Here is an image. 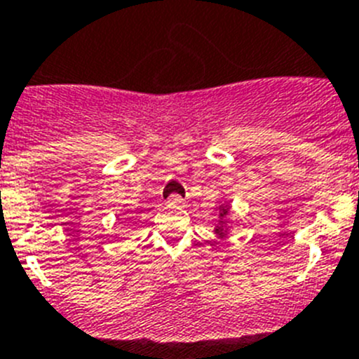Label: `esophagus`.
Masks as SVG:
<instances>
[{
  "label": "esophagus",
  "instance_id": "esophagus-1",
  "mask_svg": "<svg viewBox=\"0 0 359 359\" xmlns=\"http://www.w3.org/2000/svg\"><path fill=\"white\" fill-rule=\"evenodd\" d=\"M167 203L172 205V207H182L183 203H185V199H183L180 194H170L169 199H167Z\"/></svg>",
  "mask_w": 359,
  "mask_h": 359
}]
</instances>
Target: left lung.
Returning a JSON list of instances; mask_svg holds the SVG:
<instances>
[{
  "label": "left lung",
  "mask_w": 359,
  "mask_h": 359,
  "mask_svg": "<svg viewBox=\"0 0 359 359\" xmlns=\"http://www.w3.org/2000/svg\"><path fill=\"white\" fill-rule=\"evenodd\" d=\"M226 214H228V208L223 207V212H221V219H223ZM221 223H223V221H221ZM215 233H217L219 237H224V233H226V231H224L223 226H217V228H215Z\"/></svg>",
  "instance_id": "1"
}]
</instances>
